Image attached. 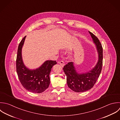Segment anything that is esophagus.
Returning a JSON list of instances; mask_svg holds the SVG:
<instances>
[{"label":"esophagus","instance_id":"1","mask_svg":"<svg viewBox=\"0 0 120 120\" xmlns=\"http://www.w3.org/2000/svg\"><path fill=\"white\" fill-rule=\"evenodd\" d=\"M58 63L60 64V65H61L62 67H64V62H63V61H61L59 62Z\"/></svg>","mask_w":120,"mask_h":120}]
</instances>
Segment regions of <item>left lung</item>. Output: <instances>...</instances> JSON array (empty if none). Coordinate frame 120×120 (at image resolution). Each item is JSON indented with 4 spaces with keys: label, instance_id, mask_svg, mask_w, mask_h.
Listing matches in <instances>:
<instances>
[{
    "label": "left lung",
    "instance_id": "obj_1",
    "mask_svg": "<svg viewBox=\"0 0 120 120\" xmlns=\"http://www.w3.org/2000/svg\"><path fill=\"white\" fill-rule=\"evenodd\" d=\"M94 43L98 54L97 64L91 70L86 72H78L75 67V64L70 62L63 68L66 76L68 87L75 92L81 93L91 89L96 82L101 74L103 61V49L98 39L92 33L88 31Z\"/></svg>",
    "mask_w": 120,
    "mask_h": 120
}]
</instances>
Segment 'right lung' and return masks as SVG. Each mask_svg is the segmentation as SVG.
I'll return each mask as SVG.
<instances>
[{"label": "right lung", "instance_id": "right-lung-1", "mask_svg": "<svg viewBox=\"0 0 120 120\" xmlns=\"http://www.w3.org/2000/svg\"><path fill=\"white\" fill-rule=\"evenodd\" d=\"M26 37L23 38L18 47L16 71L19 80L25 89L34 93H41L49 87L51 69L57 63L56 61L47 60L35 69H29L26 67L22 57V49Z\"/></svg>", "mask_w": 120, "mask_h": 120}]
</instances>
